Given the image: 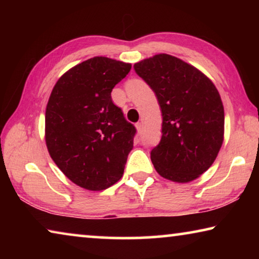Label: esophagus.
Here are the masks:
<instances>
[{"label":"esophagus","mask_w":259,"mask_h":259,"mask_svg":"<svg viewBox=\"0 0 259 259\" xmlns=\"http://www.w3.org/2000/svg\"><path fill=\"white\" fill-rule=\"evenodd\" d=\"M136 129H137V133L138 134L142 133V130H143V123H142V122H138V123L136 124Z\"/></svg>","instance_id":"34e87169"}]
</instances>
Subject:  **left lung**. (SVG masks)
Returning a JSON list of instances; mask_svg holds the SVG:
<instances>
[{
  "label": "left lung",
  "mask_w": 259,
  "mask_h": 259,
  "mask_svg": "<svg viewBox=\"0 0 259 259\" xmlns=\"http://www.w3.org/2000/svg\"><path fill=\"white\" fill-rule=\"evenodd\" d=\"M162 112V137L151 152L156 172L190 183L211 166L224 142V106L212 81L193 65L159 54L134 65Z\"/></svg>",
  "instance_id": "8db88e82"
}]
</instances>
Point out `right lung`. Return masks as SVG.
Masks as SVG:
<instances>
[{"label":"right lung","instance_id":"right-lung-1","mask_svg":"<svg viewBox=\"0 0 259 259\" xmlns=\"http://www.w3.org/2000/svg\"><path fill=\"white\" fill-rule=\"evenodd\" d=\"M131 64L94 57L56 82L46 108L48 152L69 181L103 191L121 179L134 147L135 126L114 105L113 88Z\"/></svg>","mask_w":259,"mask_h":259}]
</instances>
